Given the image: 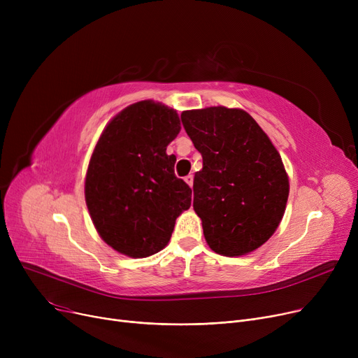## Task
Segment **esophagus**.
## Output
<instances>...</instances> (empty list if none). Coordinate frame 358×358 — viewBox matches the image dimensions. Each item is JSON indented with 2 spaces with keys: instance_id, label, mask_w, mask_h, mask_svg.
<instances>
[{
  "instance_id": "esophagus-1",
  "label": "esophagus",
  "mask_w": 358,
  "mask_h": 358,
  "mask_svg": "<svg viewBox=\"0 0 358 358\" xmlns=\"http://www.w3.org/2000/svg\"><path fill=\"white\" fill-rule=\"evenodd\" d=\"M184 181H185L187 184H189L190 187H193V181H194V177H193V176H187V177L184 178Z\"/></svg>"
}]
</instances>
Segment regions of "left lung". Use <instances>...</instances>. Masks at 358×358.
Instances as JSON below:
<instances>
[{"mask_svg":"<svg viewBox=\"0 0 358 358\" xmlns=\"http://www.w3.org/2000/svg\"><path fill=\"white\" fill-rule=\"evenodd\" d=\"M181 122L203 157L193 208L208 245L227 257L259 248L278 228L289 197L278 150L241 108L187 110Z\"/></svg>","mask_w":358,"mask_h":358,"instance_id":"obj_1","label":"left lung"}]
</instances>
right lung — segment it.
I'll use <instances>...</instances> for the list:
<instances>
[{
  "label": "right lung",
  "instance_id": "add662e5",
  "mask_svg": "<svg viewBox=\"0 0 358 358\" xmlns=\"http://www.w3.org/2000/svg\"><path fill=\"white\" fill-rule=\"evenodd\" d=\"M180 130L174 108L143 100L113 117L94 148L85 203L101 239L123 255L159 252L190 208L192 189L174 174L176 155L166 154Z\"/></svg>",
  "mask_w": 358,
  "mask_h": 358
}]
</instances>
